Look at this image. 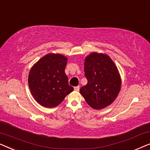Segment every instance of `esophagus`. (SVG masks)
Segmentation results:
<instances>
[{"mask_svg": "<svg viewBox=\"0 0 150 150\" xmlns=\"http://www.w3.org/2000/svg\"><path fill=\"white\" fill-rule=\"evenodd\" d=\"M79 89H80L79 86H76V87H74V90L76 91H79Z\"/></svg>", "mask_w": 150, "mask_h": 150, "instance_id": "esophagus-1", "label": "esophagus"}]
</instances>
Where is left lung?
<instances>
[{"mask_svg": "<svg viewBox=\"0 0 150 150\" xmlns=\"http://www.w3.org/2000/svg\"><path fill=\"white\" fill-rule=\"evenodd\" d=\"M87 84L80 89L87 104L94 109H102L115 100L121 87L118 69L108 55L93 52L85 61Z\"/></svg>", "mask_w": 150, "mask_h": 150, "instance_id": "left-lung-1", "label": "left lung"}]
</instances>
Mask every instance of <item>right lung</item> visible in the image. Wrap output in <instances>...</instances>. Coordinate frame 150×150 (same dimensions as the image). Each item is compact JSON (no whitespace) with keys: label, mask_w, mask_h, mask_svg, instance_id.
Returning a JSON list of instances; mask_svg holds the SVG:
<instances>
[{"label":"right lung","mask_w":150,"mask_h":150,"mask_svg":"<svg viewBox=\"0 0 150 150\" xmlns=\"http://www.w3.org/2000/svg\"><path fill=\"white\" fill-rule=\"evenodd\" d=\"M67 58L59 54H48L40 59L30 69L28 86L33 96L45 107L61 103L74 90L65 73Z\"/></svg>","instance_id":"1"}]
</instances>
